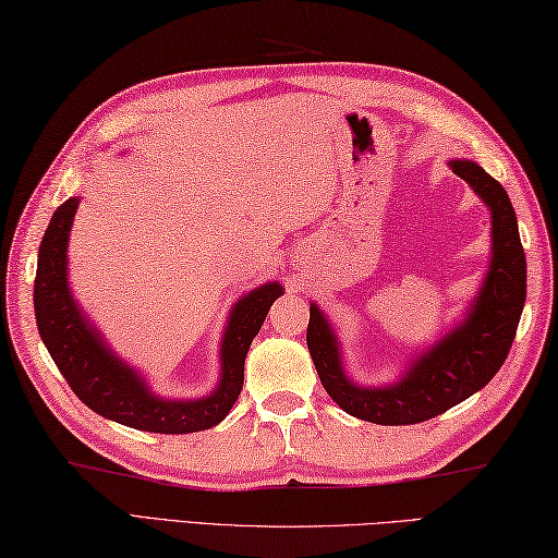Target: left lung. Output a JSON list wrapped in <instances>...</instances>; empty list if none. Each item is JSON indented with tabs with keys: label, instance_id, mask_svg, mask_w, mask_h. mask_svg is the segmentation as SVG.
Masks as SVG:
<instances>
[{
	"label": "left lung",
	"instance_id": "left-lung-1",
	"mask_svg": "<svg viewBox=\"0 0 558 558\" xmlns=\"http://www.w3.org/2000/svg\"><path fill=\"white\" fill-rule=\"evenodd\" d=\"M492 211V263L468 317L412 359L392 385L363 388L349 378L332 325L311 303L308 351L327 395L347 414L383 426H407L434 418L468 400L494 378L513 344L527 293V265L522 253L515 209L498 180L474 161H450Z\"/></svg>",
	"mask_w": 558,
	"mask_h": 558
}]
</instances>
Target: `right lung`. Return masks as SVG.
I'll return each mask as SVG.
<instances>
[{
  "label": "right lung",
  "mask_w": 558,
  "mask_h": 558,
  "mask_svg": "<svg viewBox=\"0 0 558 558\" xmlns=\"http://www.w3.org/2000/svg\"><path fill=\"white\" fill-rule=\"evenodd\" d=\"M78 197L57 207L38 250L33 305L43 344L74 395L96 414L151 434H195L223 422L243 390L247 349L263 327L269 305L283 293L269 281L243 295L231 311L221 339V378L216 390L199 400H166L130 363H124L98 329L86 320L66 281V245Z\"/></svg>",
  "instance_id": "add662e5"
}]
</instances>
